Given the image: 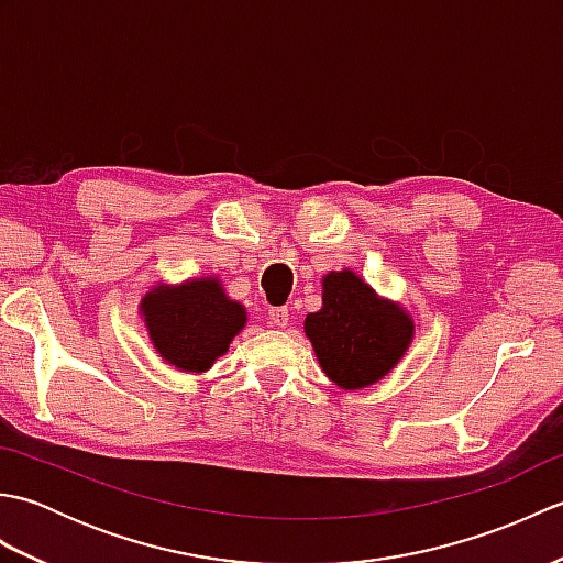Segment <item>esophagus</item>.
Listing matches in <instances>:
<instances>
[{
    "instance_id": "34e87169",
    "label": "esophagus",
    "mask_w": 563,
    "mask_h": 563,
    "mask_svg": "<svg viewBox=\"0 0 563 563\" xmlns=\"http://www.w3.org/2000/svg\"><path fill=\"white\" fill-rule=\"evenodd\" d=\"M268 319H271V327L285 329V327H288V321H290V314H288V309H285V307H271Z\"/></svg>"
}]
</instances>
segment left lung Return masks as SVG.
Masks as SVG:
<instances>
[{
  "instance_id": "8db88e82",
  "label": "left lung",
  "mask_w": 563,
  "mask_h": 563,
  "mask_svg": "<svg viewBox=\"0 0 563 563\" xmlns=\"http://www.w3.org/2000/svg\"><path fill=\"white\" fill-rule=\"evenodd\" d=\"M413 331V317L401 305L379 297L349 268L321 278V309L305 319L321 369L341 389H365L389 375Z\"/></svg>"
}]
</instances>
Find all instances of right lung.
<instances>
[{
	"label": "right lung",
	"mask_w": 563,
	"mask_h": 563,
	"mask_svg": "<svg viewBox=\"0 0 563 563\" xmlns=\"http://www.w3.org/2000/svg\"><path fill=\"white\" fill-rule=\"evenodd\" d=\"M150 341L166 365L206 373L246 324L242 302L230 300L218 275L181 285H154L140 300Z\"/></svg>",
	"instance_id": "right-lung-1"
}]
</instances>
